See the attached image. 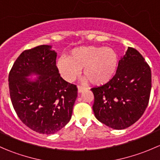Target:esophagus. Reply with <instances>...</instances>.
I'll list each match as a JSON object with an SVG mask.
<instances>
[{
  "instance_id": "esophagus-1",
  "label": "esophagus",
  "mask_w": 160,
  "mask_h": 160,
  "mask_svg": "<svg viewBox=\"0 0 160 160\" xmlns=\"http://www.w3.org/2000/svg\"><path fill=\"white\" fill-rule=\"evenodd\" d=\"M86 89H87V88H84V87L77 86V90H78V93H81V92H83V90H85Z\"/></svg>"
}]
</instances>
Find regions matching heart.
<instances>
[{
	"mask_svg": "<svg viewBox=\"0 0 160 160\" xmlns=\"http://www.w3.org/2000/svg\"><path fill=\"white\" fill-rule=\"evenodd\" d=\"M118 57L114 49L101 46H80L72 49L67 58L58 61V68L67 81L78 76L80 70L91 84H105L113 78L117 70Z\"/></svg>",
	"mask_w": 160,
	"mask_h": 160,
	"instance_id": "1",
	"label": "heart"
}]
</instances>
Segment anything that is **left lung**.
Segmentation results:
<instances>
[{"label": "left lung", "instance_id": "1", "mask_svg": "<svg viewBox=\"0 0 160 160\" xmlns=\"http://www.w3.org/2000/svg\"><path fill=\"white\" fill-rule=\"evenodd\" d=\"M151 70L139 52L128 47L108 83L91 89L96 118L114 129H125L136 122L149 104Z\"/></svg>", "mask_w": 160, "mask_h": 160}]
</instances>
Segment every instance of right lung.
Here are the masks:
<instances>
[{"mask_svg":"<svg viewBox=\"0 0 160 160\" xmlns=\"http://www.w3.org/2000/svg\"><path fill=\"white\" fill-rule=\"evenodd\" d=\"M51 46L25 50L14 62L8 77L12 105L20 120L32 130L51 135L71 119L77 88L60 77ZM36 75L34 80L28 76Z\"/></svg>","mask_w":160,"mask_h":160,"instance_id":"1","label":"right lung"}]
</instances>
